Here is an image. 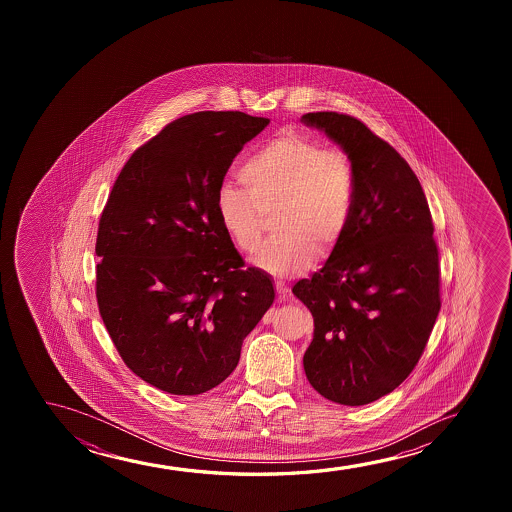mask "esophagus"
<instances>
[{"instance_id": "1", "label": "esophagus", "mask_w": 512, "mask_h": 512, "mask_svg": "<svg viewBox=\"0 0 512 512\" xmlns=\"http://www.w3.org/2000/svg\"><path fill=\"white\" fill-rule=\"evenodd\" d=\"M274 288H276V294L280 299H285L288 295V287L285 285V281H274Z\"/></svg>"}]
</instances>
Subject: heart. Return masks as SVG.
<instances>
[{
	"mask_svg": "<svg viewBox=\"0 0 512 512\" xmlns=\"http://www.w3.org/2000/svg\"><path fill=\"white\" fill-rule=\"evenodd\" d=\"M245 190L222 185L218 220L239 252L259 248L266 217L278 238L267 241L253 264L290 278L329 257L343 241L355 206V169L350 155L302 134H283L253 152L239 168Z\"/></svg>",
	"mask_w": 512,
	"mask_h": 512,
	"instance_id": "heart-1",
	"label": "heart"
}]
</instances>
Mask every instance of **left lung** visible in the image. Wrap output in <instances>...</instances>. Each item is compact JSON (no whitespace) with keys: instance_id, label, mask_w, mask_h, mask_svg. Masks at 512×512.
Here are the masks:
<instances>
[{"instance_id":"left-lung-1","label":"left lung","mask_w":512,"mask_h":512,"mask_svg":"<svg viewBox=\"0 0 512 512\" xmlns=\"http://www.w3.org/2000/svg\"><path fill=\"white\" fill-rule=\"evenodd\" d=\"M350 155L355 206L325 266L292 292L315 320L304 371L325 399L364 406L411 374L441 309L439 252L427 197L399 152L362 120L302 115Z\"/></svg>"}]
</instances>
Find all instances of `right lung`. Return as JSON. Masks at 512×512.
Returning a JSON list of instances; mask_svg holds the SVG:
<instances>
[{
	"mask_svg": "<svg viewBox=\"0 0 512 512\" xmlns=\"http://www.w3.org/2000/svg\"><path fill=\"white\" fill-rule=\"evenodd\" d=\"M267 124L243 112L173 120L129 157L106 201L99 315L124 364L162 392L220 385L273 304V281L245 269L215 206L232 159Z\"/></svg>",
	"mask_w": 512,
	"mask_h": 512,
	"instance_id": "right-lung-1",
	"label": "right lung"
}]
</instances>
